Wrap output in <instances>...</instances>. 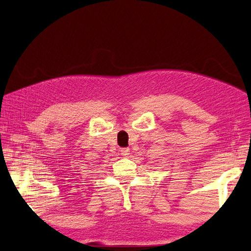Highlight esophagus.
I'll use <instances>...</instances> for the list:
<instances>
[{
    "label": "esophagus",
    "mask_w": 251,
    "mask_h": 251,
    "mask_svg": "<svg viewBox=\"0 0 251 251\" xmlns=\"http://www.w3.org/2000/svg\"><path fill=\"white\" fill-rule=\"evenodd\" d=\"M120 151H121V154H122L123 156H128L129 155V152H130L128 148H122Z\"/></svg>",
    "instance_id": "obj_1"
}]
</instances>
